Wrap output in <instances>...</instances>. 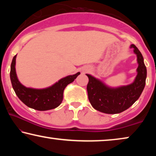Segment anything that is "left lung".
<instances>
[{
	"mask_svg": "<svg viewBox=\"0 0 156 156\" xmlns=\"http://www.w3.org/2000/svg\"><path fill=\"white\" fill-rule=\"evenodd\" d=\"M130 48H133L138 65L137 75L131 84L112 87L99 79L86 74L89 78L87 87L88 98L94 109L104 114H119L128 109L140 97L146 85L147 69L139 50L133 44Z\"/></svg>",
	"mask_w": 156,
	"mask_h": 156,
	"instance_id": "obj_1",
	"label": "left lung"
}]
</instances>
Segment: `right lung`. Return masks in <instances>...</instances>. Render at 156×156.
Masks as SVG:
<instances>
[{"instance_id":"right-lung-1","label":"right lung","mask_w":156,"mask_h":156,"mask_svg":"<svg viewBox=\"0 0 156 156\" xmlns=\"http://www.w3.org/2000/svg\"><path fill=\"white\" fill-rule=\"evenodd\" d=\"M16 56L17 55L12 58L10 66V77L12 88L20 101L33 109L48 111L59 106L62 101L63 92L65 87L74 82L80 74V72H77L73 75H68L47 88L34 89L26 87L21 84L17 76Z\"/></svg>"}]
</instances>
